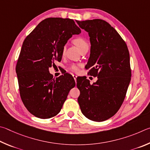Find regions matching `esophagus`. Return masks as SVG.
Here are the masks:
<instances>
[{
	"mask_svg": "<svg viewBox=\"0 0 150 150\" xmlns=\"http://www.w3.org/2000/svg\"><path fill=\"white\" fill-rule=\"evenodd\" d=\"M72 76H73V78H74L75 82H76V78H77V76H76V75L73 74V75H72Z\"/></svg>",
	"mask_w": 150,
	"mask_h": 150,
	"instance_id": "esophagus-1",
	"label": "esophagus"
}]
</instances>
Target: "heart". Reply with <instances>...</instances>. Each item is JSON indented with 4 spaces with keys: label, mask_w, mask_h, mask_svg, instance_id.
Instances as JSON below:
<instances>
[{
    "label": "heart",
    "mask_w": 150,
    "mask_h": 150,
    "mask_svg": "<svg viewBox=\"0 0 150 150\" xmlns=\"http://www.w3.org/2000/svg\"><path fill=\"white\" fill-rule=\"evenodd\" d=\"M73 43H74V45L76 46L78 49H80V51L81 49H82L83 48H84V47L88 46V44L87 43V41H86L84 39L82 38H77L74 39L73 40ZM63 52H64V51H62V54ZM70 70L74 71V72H78V70H79V67H78V66L76 65V64H73L70 67Z\"/></svg>",
    "instance_id": "obj_1"
}]
</instances>
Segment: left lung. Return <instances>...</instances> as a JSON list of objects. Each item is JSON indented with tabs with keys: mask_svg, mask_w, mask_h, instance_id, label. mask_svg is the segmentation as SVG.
Wrapping results in <instances>:
<instances>
[{
	"mask_svg": "<svg viewBox=\"0 0 150 150\" xmlns=\"http://www.w3.org/2000/svg\"><path fill=\"white\" fill-rule=\"evenodd\" d=\"M91 43L86 69L98 77L91 84L86 77L76 78L81 111L88 119L101 122L117 113L124 101L131 79L130 55L125 41L105 21H78Z\"/></svg>",
	"mask_w": 150,
	"mask_h": 150,
	"instance_id": "8db88e82",
	"label": "left lung"
}]
</instances>
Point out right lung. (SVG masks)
I'll use <instances>...</instances> for the list:
<instances>
[{
  "instance_id": "obj_1",
  "label": "right lung",
  "mask_w": 150,
  "mask_h": 150,
  "mask_svg": "<svg viewBox=\"0 0 150 150\" xmlns=\"http://www.w3.org/2000/svg\"><path fill=\"white\" fill-rule=\"evenodd\" d=\"M81 33L69 18H49L26 37L16 67L21 99L28 111L45 119L61 110L70 90L76 85L70 74L54 78L49 68L62 59L67 41Z\"/></svg>"
}]
</instances>
